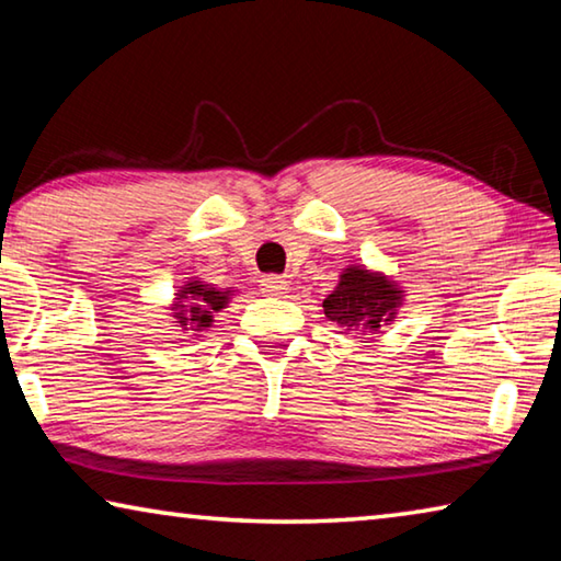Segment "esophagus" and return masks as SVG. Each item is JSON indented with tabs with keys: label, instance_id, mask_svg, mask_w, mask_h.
Masks as SVG:
<instances>
[{
	"label": "esophagus",
	"instance_id": "1",
	"mask_svg": "<svg viewBox=\"0 0 561 561\" xmlns=\"http://www.w3.org/2000/svg\"><path fill=\"white\" fill-rule=\"evenodd\" d=\"M262 291L272 294V297H282V294L289 291V282L284 277H277V274H267V277L262 279Z\"/></svg>",
	"mask_w": 561,
	"mask_h": 561
}]
</instances>
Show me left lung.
Returning <instances> with one entry per match:
<instances>
[{"mask_svg":"<svg viewBox=\"0 0 561 561\" xmlns=\"http://www.w3.org/2000/svg\"><path fill=\"white\" fill-rule=\"evenodd\" d=\"M403 301V287L388 274L368 270L364 264H348L339 274L334 291L324 299V314L344 329V334L356 331L366 336L368 331H381V327L396 321Z\"/></svg>","mask_w":561,"mask_h":561,"instance_id":"obj_1","label":"left lung"}]
</instances>
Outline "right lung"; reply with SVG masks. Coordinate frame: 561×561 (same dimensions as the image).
Here are the masks:
<instances>
[{"label": "right lung", "mask_w": 561, "mask_h": 561, "mask_svg": "<svg viewBox=\"0 0 561 561\" xmlns=\"http://www.w3.org/2000/svg\"><path fill=\"white\" fill-rule=\"evenodd\" d=\"M234 287H217V284L203 282V279H187L180 284L178 294L170 304V324L180 327L183 331H193L195 336H203L205 331L213 329V321L217 311H222L230 304Z\"/></svg>", "instance_id": "obj_1"}]
</instances>
